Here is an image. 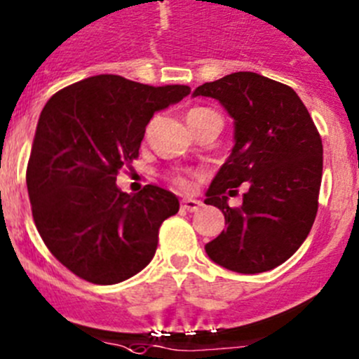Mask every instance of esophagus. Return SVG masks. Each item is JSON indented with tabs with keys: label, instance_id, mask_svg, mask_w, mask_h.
<instances>
[{
	"label": "esophagus",
	"instance_id": "34e87169",
	"mask_svg": "<svg viewBox=\"0 0 359 359\" xmlns=\"http://www.w3.org/2000/svg\"><path fill=\"white\" fill-rule=\"evenodd\" d=\"M180 205H182V209L187 210V212H196V210L202 207V202H200V200H193V198H184Z\"/></svg>",
	"mask_w": 359,
	"mask_h": 359
}]
</instances>
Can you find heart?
Listing matches in <instances>:
<instances>
[{
    "label": "heart",
    "instance_id": "1",
    "mask_svg": "<svg viewBox=\"0 0 359 359\" xmlns=\"http://www.w3.org/2000/svg\"><path fill=\"white\" fill-rule=\"evenodd\" d=\"M203 111H207V108H193L189 113H187V120H189L191 116L200 115V113ZM189 179H191V173H186V172H177L170 175V182H172L175 187H179V189H189Z\"/></svg>",
    "mask_w": 359,
    "mask_h": 359
}]
</instances>
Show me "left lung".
Returning a JSON list of instances; mask_svg holds the SVG:
<instances>
[{"mask_svg":"<svg viewBox=\"0 0 359 359\" xmlns=\"http://www.w3.org/2000/svg\"><path fill=\"white\" fill-rule=\"evenodd\" d=\"M219 100L236 120V145L207 191L226 230L205 244L219 266L243 274L271 271L294 255L319 209L323 140L290 86L255 72H233L193 92ZM246 182L245 184L243 182ZM243 183V205L228 196Z\"/></svg>","mask_w":359,"mask_h":359,"instance_id":"obj_1","label":"left lung"}]
</instances>
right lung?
<instances>
[{"mask_svg": "<svg viewBox=\"0 0 359 359\" xmlns=\"http://www.w3.org/2000/svg\"><path fill=\"white\" fill-rule=\"evenodd\" d=\"M189 92L100 74L43 106L26 170L29 203L43 244L76 276L113 285L152 260L161 225L179 212V200L154 184L127 195L116 175L138 159L154 113Z\"/></svg>", "mask_w": 359, "mask_h": 359, "instance_id": "obj_1", "label": "right lung"}]
</instances>
